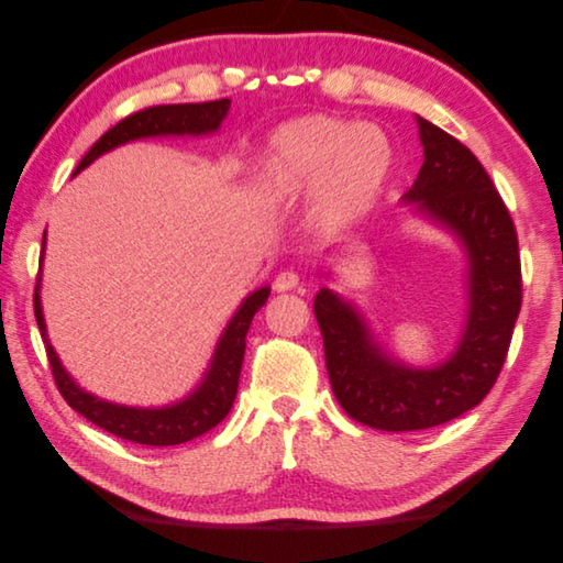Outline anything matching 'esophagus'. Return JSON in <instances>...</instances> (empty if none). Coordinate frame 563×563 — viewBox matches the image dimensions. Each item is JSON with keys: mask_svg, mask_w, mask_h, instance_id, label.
Returning <instances> with one entry per match:
<instances>
[{"mask_svg": "<svg viewBox=\"0 0 563 563\" xmlns=\"http://www.w3.org/2000/svg\"><path fill=\"white\" fill-rule=\"evenodd\" d=\"M300 284V277H298V272H294V269H284V272H279L277 275V279H275V291H294V288Z\"/></svg>", "mask_w": 563, "mask_h": 563, "instance_id": "obj_1", "label": "esophagus"}]
</instances>
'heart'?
I'll list each match as a JSON object with an SVG mask.
<instances>
[{
    "label": "heart",
    "mask_w": 563,
    "mask_h": 563,
    "mask_svg": "<svg viewBox=\"0 0 563 563\" xmlns=\"http://www.w3.org/2000/svg\"><path fill=\"white\" fill-rule=\"evenodd\" d=\"M391 166L383 129L347 119L312 114L284 124L265 152V183L277 195H302L321 187L323 213L345 218L380 192Z\"/></svg>",
    "instance_id": "heart-1"
}]
</instances>
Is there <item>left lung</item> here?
Wrapping results in <instances>:
<instances>
[{"instance_id":"left-lung-1","label":"left lung","mask_w":563,"mask_h":563,"mask_svg":"<svg viewBox=\"0 0 563 563\" xmlns=\"http://www.w3.org/2000/svg\"><path fill=\"white\" fill-rule=\"evenodd\" d=\"M424 162L404 201L463 242L470 258V310L457 350L434 368L387 356L350 302L321 288L314 317L338 404L385 432H416L463 416L496 385L521 310L515 220L472 152L422 117Z\"/></svg>"}]
</instances>
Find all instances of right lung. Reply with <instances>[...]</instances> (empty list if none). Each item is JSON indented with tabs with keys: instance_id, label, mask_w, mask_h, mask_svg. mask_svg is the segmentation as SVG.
I'll use <instances>...</instances> for the list:
<instances>
[{
	"instance_id": "right-lung-1",
	"label": "right lung",
	"mask_w": 563,
	"mask_h": 563,
	"mask_svg": "<svg viewBox=\"0 0 563 563\" xmlns=\"http://www.w3.org/2000/svg\"><path fill=\"white\" fill-rule=\"evenodd\" d=\"M230 110V100H209V103H183V106H155L145 108L124 117L122 122L114 124L93 143V147L84 155L77 166V174L87 168L93 159H98L103 152H110L117 145H124L135 139H147V135H201L213 133L220 122H223ZM44 244V242H42ZM269 296V288L263 286L253 291L242 308L234 312L230 319L225 333L220 335L213 362L209 373L203 376L201 385L192 391L190 397L162 408H135V406H119L98 399L89 391H84L75 380L67 376V371L60 366L58 354L51 347L46 338V323L42 314V300H40V277L35 288V317L42 338L46 343V356L51 364V373L58 385L63 399L70 404L77 413L91 420L106 432L122 437L133 444L143 446H176L185 441L197 439L203 432L213 430L216 424L223 420L236 397V387H240V373L246 350V333L251 327L253 314L258 312Z\"/></svg>"
}]
</instances>
